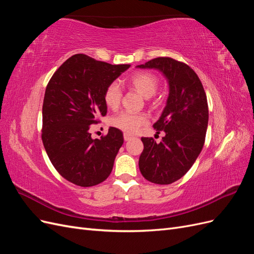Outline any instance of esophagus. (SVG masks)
I'll return each mask as SVG.
<instances>
[{"label":"esophagus","mask_w":254,"mask_h":254,"mask_svg":"<svg viewBox=\"0 0 254 254\" xmlns=\"http://www.w3.org/2000/svg\"><path fill=\"white\" fill-rule=\"evenodd\" d=\"M132 135L131 134H128V133H124V140L125 141H129V140H131L132 139Z\"/></svg>","instance_id":"34e87169"}]
</instances>
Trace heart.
<instances>
[{"mask_svg": "<svg viewBox=\"0 0 254 254\" xmlns=\"http://www.w3.org/2000/svg\"><path fill=\"white\" fill-rule=\"evenodd\" d=\"M128 86L134 89L135 91L145 97L149 98L155 95L158 89V78L155 75L149 72H136L130 76L127 80ZM122 90L118 83H110L105 90L104 101L108 108L115 110L121 104ZM111 125L115 128L121 129L122 131L128 133L136 132L141 127L148 123V117L144 113H130L121 112L111 119Z\"/></svg>", "mask_w": 254, "mask_h": 254, "instance_id": "obj_1", "label": "heart"}]
</instances>
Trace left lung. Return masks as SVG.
<instances>
[{
  "label": "left lung",
  "mask_w": 254,
  "mask_h": 254,
  "mask_svg": "<svg viewBox=\"0 0 254 254\" xmlns=\"http://www.w3.org/2000/svg\"><path fill=\"white\" fill-rule=\"evenodd\" d=\"M136 67L155 68L168 83L166 105L153 124L165 136L160 143L142 137L139 167L146 180L171 184L189 172L203 147L209 122L205 92L197 74L173 58H155Z\"/></svg>",
  "instance_id": "8db88e82"
}]
</instances>
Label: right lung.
Masks as SVG:
<instances>
[{
	"label": "right lung",
	"mask_w": 254,
	"mask_h": 254,
	"mask_svg": "<svg viewBox=\"0 0 254 254\" xmlns=\"http://www.w3.org/2000/svg\"><path fill=\"white\" fill-rule=\"evenodd\" d=\"M129 67L76 54L49 81L42 107V142L56 171L76 186H96L112 172L124 143L123 132L110 127L106 136L92 139L89 129L107 113L105 90Z\"/></svg>",
	"instance_id": "obj_1"
}]
</instances>
